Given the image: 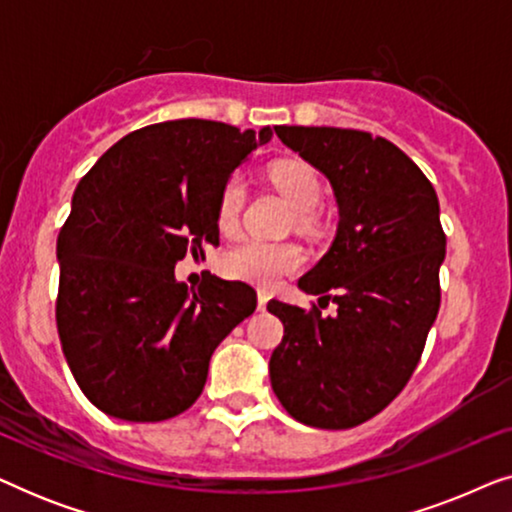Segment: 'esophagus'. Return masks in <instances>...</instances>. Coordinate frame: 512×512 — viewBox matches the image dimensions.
<instances>
[{
	"label": "esophagus",
	"instance_id": "esophagus-1",
	"mask_svg": "<svg viewBox=\"0 0 512 512\" xmlns=\"http://www.w3.org/2000/svg\"><path fill=\"white\" fill-rule=\"evenodd\" d=\"M268 300H270V296L265 291H258V310H265V305H268Z\"/></svg>",
	"mask_w": 512,
	"mask_h": 512
}]
</instances>
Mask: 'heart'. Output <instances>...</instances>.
<instances>
[{"mask_svg":"<svg viewBox=\"0 0 512 512\" xmlns=\"http://www.w3.org/2000/svg\"><path fill=\"white\" fill-rule=\"evenodd\" d=\"M270 177L272 184L279 188V193L289 200L293 209L312 212L317 207L321 198V181L310 165L298 163V160H284V163L272 167ZM244 198H247V184H244L240 174H235L223 184L219 195L216 216H219L221 228L235 226L237 219H240ZM300 263H303V256L293 244L244 240L223 254L221 270L233 279L272 289L284 275L298 270Z\"/></svg>","mask_w":512,"mask_h":512,"instance_id":"b5f03b06","label":"heart"}]
</instances>
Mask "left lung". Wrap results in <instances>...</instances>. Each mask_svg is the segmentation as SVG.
Returning a JSON list of instances; mask_svg holds the SVG:
<instances>
[{"instance_id": "obj_1", "label": "left lung", "mask_w": 512, "mask_h": 512, "mask_svg": "<svg viewBox=\"0 0 512 512\" xmlns=\"http://www.w3.org/2000/svg\"><path fill=\"white\" fill-rule=\"evenodd\" d=\"M275 132L328 179L340 219L331 249L298 279L338 314L268 303L284 324L270 356L272 391L298 422L352 429L401 394L436 321L445 261L438 195L384 137L303 125Z\"/></svg>"}]
</instances>
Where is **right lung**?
Returning a JSON list of instances; mask_svg holds the SVG:
<instances>
[{"mask_svg":"<svg viewBox=\"0 0 512 512\" xmlns=\"http://www.w3.org/2000/svg\"><path fill=\"white\" fill-rule=\"evenodd\" d=\"M272 130L181 118L116 142L79 181L58 235L55 319L88 401L125 422L191 408L214 349L254 314L249 284L174 277L186 254L219 242V195Z\"/></svg>","mask_w":512,"mask_h":512,"instance_id":"right-lung-1","label":"right lung"}]
</instances>
